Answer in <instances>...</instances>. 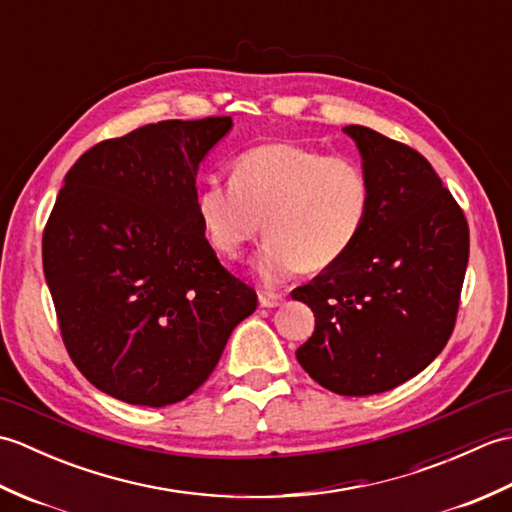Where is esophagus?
Listing matches in <instances>:
<instances>
[{"instance_id": "esophagus-1", "label": "esophagus", "mask_w": 512, "mask_h": 512, "mask_svg": "<svg viewBox=\"0 0 512 512\" xmlns=\"http://www.w3.org/2000/svg\"><path fill=\"white\" fill-rule=\"evenodd\" d=\"M281 301H284V297H281L279 292L259 290V303H262V308H277L281 306Z\"/></svg>"}]
</instances>
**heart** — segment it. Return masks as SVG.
<instances>
[{
	"instance_id": "heart-1",
	"label": "heart",
	"mask_w": 512,
	"mask_h": 512,
	"mask_svg": "<svg viewBox=\"0 0 512 512\" xmlns=\"http://www.w3.org/2000/svg\"><path fill=\"white\" fill-rule=\"evenodd\" d=\"M374 206V182L361 160L295 143L246 149L231 180H206L195 209L217 253L237 257L266 228L255 273L281 284L297 270L321 273L350 253Z\"/></svg>"
}]
</instances>
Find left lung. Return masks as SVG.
<instances>
[{
	"instance_id": "obj_1",
	"label": "left lung",
	"mask_w": 512,
	"mask_h": 512,
	"mask_svg": "<svg viewBox=\"0 0 512 512\" xmlns=\"http://www.w3.org/2000/svg\"><path fill=\"white\" fill-rule=\"evenodd\" d=\"M374 182L350 253L292 299L314 312L301 367L341 396H372L420 374L451 339L469 264V224L429 160L363 125L343 127Z\"/></svg>"
}]
</instances>
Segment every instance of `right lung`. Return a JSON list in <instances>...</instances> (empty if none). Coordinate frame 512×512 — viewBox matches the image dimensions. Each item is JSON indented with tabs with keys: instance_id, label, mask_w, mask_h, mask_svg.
I'll list each match as a JSON object with an SVG mask.
<instances>
[{
	"instance_id": "1",
	"label": "right lung",
	"mask_w": 512,
	"mask_h": 512,
	"mask_svg": "<svg viewBox=\"0 0 512 512\" xmlns=\"http://www.w3.org/2000/svg\"><path fill=\"white\" fill-rule=\"evenodd\" d=\"M231 127V116H206L103 140L65 173L43 228L65 350L96 389L129 405L191 396L257 308L195 209L200 162Z\"/></svg>"
}]
</instances>
